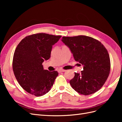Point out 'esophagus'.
I'll list each match as a JSON object with an SVG mask.
<instances>
[{
    "label": "esophagus",
    "instance_id": "esophagus-1",
    "mask_svg": "<svg viewBox=\"0 0 122 122\" xmlns=\"http://www.w3.org/2000/svg\"><path fill=\"white\" fill-rule=\"evenodd\" d=\"M57 71H58V73H61V72H62L66 71V70H63V69H58Z\"/></svg>",
    "mask_w": 122,
    "mask_h": 122
}]
</instances>
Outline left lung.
<instances>
[{"instance_id":"8db88e82","label":"left lung","mask_w":122,"mask_h":122,"mask_svg":"<svg viewBox=\"0 0 122 122\" xmlns=\"http://www.w3.org/2000/svg\"><path fill=\"white\" fill-rule=\"evenodd\" d=\"M61 41L71 50L75 60L83 65L81 73H75L74 77L70 81L72 88L83 95L99 90L110 71L109 55L104 46L86 36H63Z\"/></svg>"}]
</instances>
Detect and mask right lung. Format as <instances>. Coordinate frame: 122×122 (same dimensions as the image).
<instances>
[{
  "label": "right lung",
  "mask_w": 122,
  "mask_h": 122,
  "mask_svg": "<svg viewBox=\"0 0 122 122\" xmlns=\"http://www.w3.org/2000/svg\"><path fill=\"white\" fill-rule=\"evenodd\" d=\"M61 36L39 33L26 36L18 44L13 60V70L18 83L31 95L40 97L53 86L57 71L44 70L42 63L49 60L52 46Z\"/></svg>",
  "instance_id": "right-lung-1"
}]
</instances>
